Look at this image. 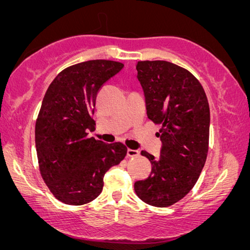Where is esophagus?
I'll return each instance as SVG.
<instances>
[{
    "mask_svg": "<svg viewBox=\"0 0 250 250\" xmlns=\"http://www.w3.org/2000/svg\"><path fill=\"white\" fill-rule=\"evenodd\" d=\"M140 155L139 150H132V149H127V156L128 157H138Z\"/></svg>",
    "mask_w": 250,
    "mask_h": 250,
    "instance_id": "34e87169",
    "label": "esophagus"
}]
</instances>
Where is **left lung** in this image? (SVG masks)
Returning a JSON list of instances; mask_svg holds the SVG:
<instances>
[{
  "label": "left lung",
  "mask_w": 250,
  "mask_h": 250,
  "mask_svg": "<svg viewBox=\"0 0 250 250\" xmlns=\"http://www.w3.org/2000/svg\"><path fill=\"white\" fill-rule=\"evenodd\" d=\"M138 80L145 92L146 115L160 125L159 158L146 151L151 173L134 183L146 204L168 207L186 197L199 179L209 142V104L199 81L168 61H139Z\"/></svg>",
  "instance_id": "1"
}]
</instances>
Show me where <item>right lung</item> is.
I'll list each match as a JSON object with an SVG mask.
<instances>
[{
	"label": "right lung",
	"mask_w": 250,
	"mask_h": 250,
	"mask_svg": "<svg viewBox=\"0 0 250 250\" xmlns=\"http://www.w3.org/2000/svg\"><path fill=\"white\" fill-rule=\"evenodd\" d=\"M122 62L90 60L63 69L50 84L35 125L40 172L58 200L80 206L94 200L104 176L125 158L121 142L87 138L95 126V100L105 82L119 73Z\"/></svg>",
	"instance_id": "1"
}]
</instances>
